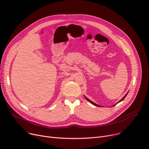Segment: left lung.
<instances>
[{
    "mask_svg": "<svg viewBox=\"0 0 149 149\" xmlns=\"http://www.w3.org/2000/svg\"><path fill=\"white\" fill-rule=\"evenodd\" d=\"M127 94H126V95H125V96H124V97H123V98H122V99H121V100H120V101H119V102H118V103H119V102H121V101H122V100H124V99H125V97H126V95H127ZM85 99H86V100H88V102H90V103H92V104H94V105H95V106H96V107H100V106H99V105H98V104H95V103H94V102H92V101H91V100H89V99H88V98H86V97H85ZM117 103H116V104H117ZM116 104H115V105H116ZM115 105H113V106H115Z\"/></svg>",
    "mask_w": 149,
    "mask_h": 149,
    "instance_id": "1",
    "label": "left lung"
}]
</instances>
